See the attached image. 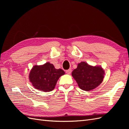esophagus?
I'll return each instance as SVG.
<instances>
[{
	"label": "esophagus",
	"mask_w": 129,
	"mask_h": 129,
	"mask_svg": "<svg viewBox=\"0 0 129 129\" xmlns=\"http://www.w3.org/2000/svg\"><path fill=\"white\" fill-rule=\"evenodd\" d=\"M66 73H67V74H70L71 73V72H72V69H69L68 70H67V71H66Z\"/></svg>",
	"instance_id": "obj_1"
}]
</instances>
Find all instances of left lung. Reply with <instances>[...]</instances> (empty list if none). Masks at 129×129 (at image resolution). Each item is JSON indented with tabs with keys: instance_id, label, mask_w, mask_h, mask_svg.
<instances>
[{
	"instance_id": "8db88e82",
	"label": "left lung",
	"mask_w": 129,
	"mask_h": 129,
	"mask_svg": "<svg viewBox=\"0 0 129 129\" xmlns=\"http://www.w3.org/2000/svg\"><path fill=\"white\" fill-rule=\"evenodd\" d=\"M104 72L102 67L90 66L81 62L74 69L72 75L79 87L83 90L89 91L95 89L102 82Z\"/></svg>"
}]
</instances>
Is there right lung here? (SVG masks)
I'll list each match as a JSON object with an SVG mask.
<instances>
[{
	"label": "right lung",
	"instance_id": "1",
	"mask_svg": "<svg viewBox=\"0 0 129 129\" xmlns=\"http://www.w3.org/2000/svg\"><path fill=\"white\" fill-rule=\"evenodd\" d=\"M61 69H56L49 62L42 66H35L30 72L29 79L36 89L44 92L51 91L59 77L64 74Z\"/></svg>",
	"mask_w": 129,
	"mask_h": 129
}]
</instances>
